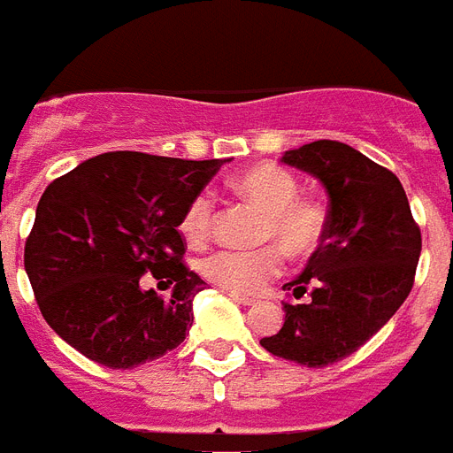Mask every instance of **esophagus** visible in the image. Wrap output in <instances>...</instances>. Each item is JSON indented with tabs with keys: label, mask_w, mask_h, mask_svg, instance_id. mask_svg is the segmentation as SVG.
<instances>
[{
	"label": "esophagus",
	"mask_w": 453,
	"mask_h": 453,
	"mask_svg": "<svg viewBox=\"0 0 453 453\" xmlns=\"http://www.w3.org/2000/svg\"><path fill=\"white\" fill-rule=\"evenodd\" d=\"M230 296H233L234 302L242 303V306H251V303L257 302V299H250V296H242V295H234V292H230Z\"/></svg>",
	"instance_id": "1"
}]
</instances>
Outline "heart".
I'll return each instance as SVG.
<instances>
[{"instance_id":"b5f03b06","label":"heart","mask_w":453,"mask_h":453,"mask_svg":"<svg viewBox=\"0 0 453 453\" xmlns=\"http://www.w3.org/2000/svg\"><path fill=\"white\" fill-rule=\"evenodd\" d=\"M234 195L257 203L264 211L258 242H271L258 250H219L202 258L199 271L209 282L234 292L257 295L275 280L285 268V254L309 258L323 247L327 234V213L319 202L299 195V182L292 173L275 164L244 168L230 180ZM216 220V196L199 192L182 213L180 230L192 244L209 240Z\"/></svg>"}]
</instances>
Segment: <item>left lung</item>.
<instances>
[{"label": "left lung", "mask_w": 453, "mask_h": 453, "mask_svg": "<svg viewBox=\"0 0 453 453\" xmlns=\"http://www.w3.org/2000/svg\"><path fill=\"white\" fill-rule=\"evenodd\" d=\"M282 161L319 178L330 196L327 234L296 280L282 285L285 323L261 347L306 368H326L385 326L416 278L420 227L402 182L385 165L334 140L285 151Z\"/></svg>", "instance_id": "left-lung-1"}]
</instances>
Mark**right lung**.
I'll return each mask as SVG.
<instances>
[{"label":"right lung","mask_w":453,"mask_h":453,"mask_svg":"<svg viewBox=\"0 0 453 453\" xmlns=\"http://www.w3.org/2000/svg\"><path fill=\"white\" fill-rule=\"evenodd\" d=\"M226 161L109 151L44 189L26 273L50 327L82 357L137 368L175 349L206 282L182 261V213ZM173 287L168 300L143 275Z\"/></svg>","instance_id":"right-lung-1"}]
</instances>
